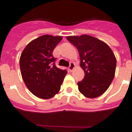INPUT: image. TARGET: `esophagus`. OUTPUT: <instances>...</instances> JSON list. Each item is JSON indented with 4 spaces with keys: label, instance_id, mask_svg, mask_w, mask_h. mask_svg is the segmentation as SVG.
Listing matches in <instances>:
<instances>
[{
    "label": "esophagus",
    "instance_id": "obj_1",
    "mask_svg": "<svg viewBox=\"0 0 132 132\" xmlns=\"http://www.w3.org/2000/svg\"><path fill=\"white\" fill-rule=\"evenodd\" d=\"M75 68V63H73V62H71L70 63V65H69V69L70 71H72L73 69H74Z\"/></svg>",
    "mask_w": 132,
    "mask_h": 132
}]
</instances>
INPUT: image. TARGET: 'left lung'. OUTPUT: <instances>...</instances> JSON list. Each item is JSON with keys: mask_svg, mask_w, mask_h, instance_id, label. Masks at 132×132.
I'll list each match as a JSON object with an SVG mask.
<instances>
[{"mask_svg": "<svg viewBox=\"0 0 132 132\" xmlns=\"http://www.w3.org/2000/svg\"><path fill=\"white\" fill-rule=\"evenodd\" d=\"M66 39L77 48L84 78L78 82V90L89 98L105 93L114 77L117 61L107 44L90 35L69 36Z\"/></svg>", "mask_w": 132, "mask_h": 132, "instance_id": "obj_1", "label": "left lung"}]
</instances>
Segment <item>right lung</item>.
I'll return each instance as SVG.
<instances>
[{
    "label": "right lung",
    "mask_w": 132,
    "mask_h": 132,
    "mask_svg": "<svg viewBox=\"0 0 132 132\" xmlns=\"http://www.w3.org/2000/svg\"><path fill=\"white\" fill-rule=\"evenodd\" d=\"M62 37L42 35L25 46L20 59V67L25 86L35 96L49 99L60 90L66 70L57 68L52 53Z\"/></svg>",
    "instance_id": "add662e5"
}]
</instances>
